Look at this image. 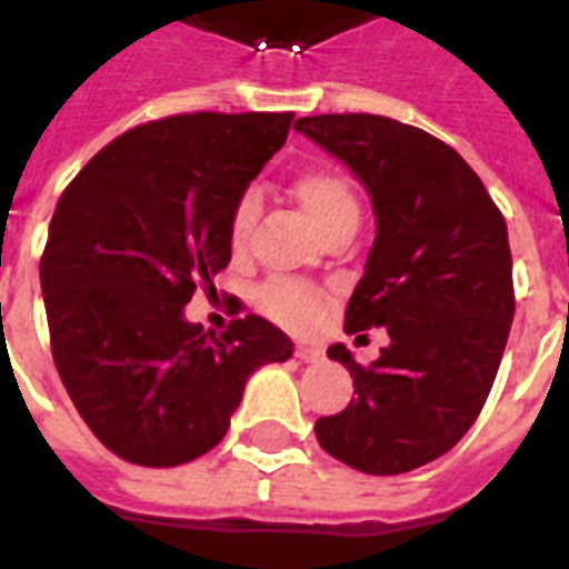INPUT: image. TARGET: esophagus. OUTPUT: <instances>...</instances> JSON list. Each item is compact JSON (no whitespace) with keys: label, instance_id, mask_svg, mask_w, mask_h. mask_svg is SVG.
<instances>
[{"label":"esophagus","instance_id":"1","mask_svg":"<svg viewBox=\"0 0 569 569\" xmlns=\"http://www.w3.org/2000/svg\"><path fill=\"white\" fill-rule=\"evenodd\" d=\"M295 357L301 360V363H321L325 360V351L319 346H312V342H298L295 346Z\"/></svg>","mask_w":569,"mask_h":569}]
</instances>
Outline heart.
<instances>
[{
	"instance_id": "heart-1",
	"label": "heart",
	"mask_w": 569,
	"mask_h": 569,
	"mask_svg": "<svg viewBox=\"0 0 569 569\" xmlns=\"http://www.w3.org/2000/svg\"><path fill=\"white\" fill-rule=\"evenodd\" d=\"M292 194L298 197V203L307 212L321 236H328L333 227L360 218V203L351 189V182L339 171L330 168H307L295 177ZM259 200L253 191H244L239 197V203L232 209L230 218V239L236 248H241L248 241L253 223H257ZM259 307L271 316V319L292 325V328H303L316 321L321 312V298L312 289L301 283H289V280H274V283L262 286L259 292Z\"/></svg>"
}]
</instances>
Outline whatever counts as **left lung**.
<instances>
[{"label": "left lung", "mask_w": 569, "mask_h": 569, "mask_svg": "<svg viewBox=\"0 0 569 569\" xmlns=\"http://www.w3.org/2000/svg\"><path fill=\"white\" fill-rule=\"evenodd\" d=\"M298 132L363 182L375 241L346 333L383 328L369 369L328 348L355 378L351 405L321 416V449L369 476H401L455 446L481 413L513 321L508 227L478 173L440 138L380 114H316Z\"/></svg>", "instance_id": "1"}]
</instances>
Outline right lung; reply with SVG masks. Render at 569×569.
Returning <instances> with one entry per match:
<instances>
[{"mask_svg": "<svg viewBox=\"0 0 569 569\" xmlns=\"http://www.w3.org/2000/svg\"><path fill=\"white\" fill-rule=\"evenodd\" d=\"M292 114H177L114 138L61 194L40 259L52 360L84 425L138 467H180L223 440L244 383L292 339L259 316L221 337L186 319L232 257L239 197Z\"/></svg>", "mask_w": 569, "mask_h": 569, "instance_id": "add662e5", "label": "right lung"}]
</instances>
